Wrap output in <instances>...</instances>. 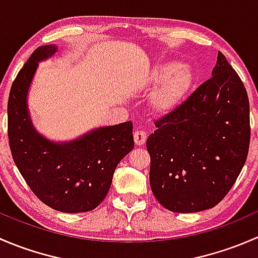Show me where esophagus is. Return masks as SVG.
I'll use <instances>...</instances> for the list:
<instances>
[{
	"label": "esophagus",
	"instance_id": "1",
	"mask_svg": "<svg viewBox=\"0 0 258 258\" xmlns=\"http://www.w3.org/2000/svg\"><path fill=\"white\" fill-rule=\"evenodd\" d=\"M146 139H147V134L145 131H141V130H137L134 134V140L136 146H142L145 145Z\"/></svg>",
	"mask_w": 258,
	"mask_h": 258
}]
</instances>
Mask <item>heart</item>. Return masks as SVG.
<instances>
[{"label": "heart", "instance_id": "1", "mask_svg": "<svg viewBox=\"0 0 258 258\" xmlns=\"http://www.w3.org/2000/svg\"><path fill=\"white\" fill-rule=\"evenodd\" d=\"M195 72L191 67L167 59L153 64L140 81L142 90H153L150 97L152 112L160 117L177 111L186 101L195 85Z\"/></svg>", "mask_w": 258, "mask_h": 258}]
</instances>
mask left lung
<instances>
[{"instance_id": "8db88e82", "label": "left lung", "mask_w": 258, "mask_h": 258, "mask_svg": "<svg viewBox=\"0 0 258 258\" xmlns=\"http://www.w3.org/2000/svg\"><path fill=\"white\" fill-rule=\"evenodd\" d=\"M155 124L146 146L157 201L179 213L215 207L240 175L251 135L246 88L221 52L212 77Z\"/></svg>"}]
</instances>
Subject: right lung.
<instances>
[{
	"instance_id": "1",
	"label": "right lung",
	"mask_w": 258,
	"mask_h": 258,
	"mask_svg": "<svg viewBox=\"0 0 258 258\" xmlns=\"http://www.w3.org/2000/svg\"><path fill=\"white\" fill-rule=\"evenodd\" d=\"M56 52V45L38 47L12 83L7 105L10 148L18 171L43 204L61 212H87L105 200L117 165L134 148V124L98 127L66 142L41 135L28 111V90L38 63Z\"/></svg>"
}]
</instances>
